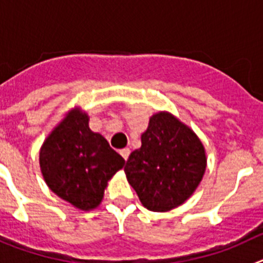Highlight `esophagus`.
I'll use <instances>...</instances> for the list:
<instances>
[{
  "mask_svg": "<svg viewBox=\"0 0 263 263\" xmlns=\"http://www.w3.org/2000/svg\"><path fill=\"white\" fill-rule=\"evenodd\" d=\"M129 153H131V151H129V148L120 149V155H122V157L124 158V160H127V158H128Z\"/></svg>",
  "mask_w": 263,
  "mask_h": 263,
  "instance_id": "obj_1",
  "label": "esophagus"
}]
</instances>
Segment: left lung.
Segmentation results:
<instances>
[{"label":"left lung","mask_w":263,"mask_h":263,"mask_svg":"<svg viewBox=\"0 0 263 263\" xmlns=\"http://www.w3.org/2000/svg\"><path fill=\"white\" fill-rule=\"evenodd\" d=\"M205 161L198 136L172 114L158 112L141 135L140 148L129 155L124 173L144 207L164 212L195 191Z\"/></svg>","instance_id":"8db88e82"}]
</instances>
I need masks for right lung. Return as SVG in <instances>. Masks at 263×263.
<instances>
[{"mask_svg":"<svg viewBox=\"0 0 263 263\" xmlns=\"http://www.w3.org/2000/svg\"><path fill=\"white\" fill-rule=\"evenodd\" d=\"M124 165V158L102 135L89 128V118L70 111L40 149V169L48 187L80 210L101 203L107 181Z\"/></svg>","mask_w":263,"mask_h":263,"instance_id":"obj_1","label":"right lung"}]
</instances>
